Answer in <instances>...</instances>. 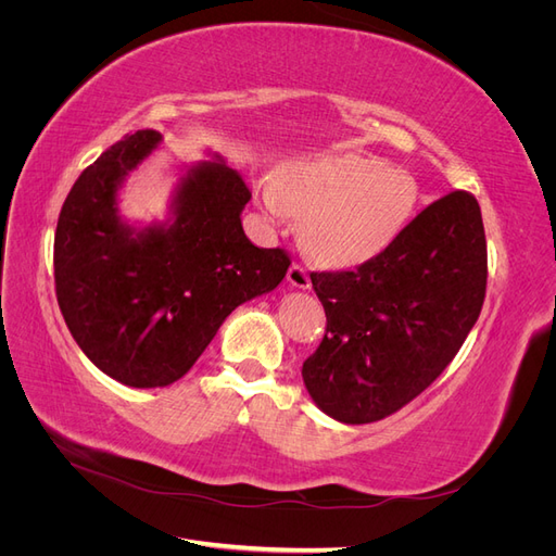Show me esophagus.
I'll return each instance as SVG.
<instances>
[{
	"label": "esophagus",
	"instance_id": "esophagus-1",
	"mask_svg": "<svg viewBox=\"0 0 556 556\" xmlns=\"http://www.w3.org/2000/svg\"><path fill=\"white\" fill-rule=\"evenodd\" d=\"M288 282L296 290H308L311 288V278L306 274V268L301 264H292L290 271H288Z\"/></svg>",
	"mask_w": 556,
	"mask_h": 556
}]
</instances>
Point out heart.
<instances>
[{
	"instance_id": "b5f03b06",
	"label": "heart",
	"mask_w": 556,
	"mask_h": 556,
	"mask_svg": "<svg viewBox=\"0 0 556 556\" xmlns=\"http://www.w3.org/2000/svg\"><path fill=\"white\" fill-rule=\"evenodd\" d=\"M417 197L408 172L350 153L294 160L260 188L266 215H299L306 250L333 268L380 255L408 225Z\"/></svg>"
}]
</instances>
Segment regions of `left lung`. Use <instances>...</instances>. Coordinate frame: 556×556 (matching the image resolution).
I'll return each instance as SVG.
<instances>
[{"instance_id": "left-lung-1", "label": "left lung", "mask_w": 556, "mask_h": 556, "mask_svg": "<svg viewBox=\"0 0 556 556\" xmlns=\"http://www.w3.org/2000/svg\"><path fill=\"white\" fill-rule=\"evenodd\" d=\"M311 280L327 331L301 368L306 390L343 425L378 422L422 394L478 323L486 290L478 201L450 192L380 255Z\"/></svg>"}]
</instances>
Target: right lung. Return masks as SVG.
I'll return each mask as SVG.
<instances>
[{
    "label": "right lung",
    "mask_w": 556,
    "mask_h": 556,
    "mask_svg": "<svg viewBox=\"0 0 556 556\" xmlns=\"http://www.w3.org/2000/svg\"><path fill=\"white\" fill-rule=\"evenodd\" d=\"M162 143L141 129L78 176L55 229V292L74 341L113 380L139 390L182 378L227 315L276 290L290 257L245 237L243 178L220 155L176 182L164 223L129 225L127 176Z\"/></svg>",
    "instance_id": "right-lung-1"
}]
</instances>
